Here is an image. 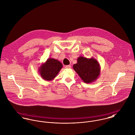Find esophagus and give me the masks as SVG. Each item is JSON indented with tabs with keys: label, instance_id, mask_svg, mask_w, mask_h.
Wrapping results in <instances>:
<instances>
[{
	"label": "esophagus",
	"instance_id": "1",
	"mask_svg": "<svg viewBox=\"0 0 135 135\" xmlns=\"http://www.w3.org/2000/svg\"><path fill=\"white\" fill-rule=\"evenodd\" d=\"M65 68L66 69H70V68H71V65H66V66H65Z\"/></svg>",
	"mask_w": 135,
	"mask_h": 135
}]
</instances>
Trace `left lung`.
Here are the masks:
<instances>
[{"instance_id":"1","label":"left lung","mask_w":135,"mask_h":135,"mask_svg":"<svg viewBox=\"0 0 135 135\" xmlns=\"http://www.w3.org/2000/svg\"><path fill=\"white\" fill-rule=\"evenodd\" d=\"M77 61L73 65V69L85 83H91L97 80L100 75V66L97 59L80 56Z\"/></svg>"}]
</instances>
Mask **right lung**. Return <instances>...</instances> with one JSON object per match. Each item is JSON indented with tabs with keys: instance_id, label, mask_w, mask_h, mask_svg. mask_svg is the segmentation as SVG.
I'll return each mask as SVG.
<instances>
[{
	"instance_id": "add662e5",
	"label": "right lung",
	"mask_w": 135,
	"mask_h": 135,
	"mask_svg": "<svg viewBox=\"0 0 135 135\" xmlns=\"http://www.w3.org/2000/svg\"><path fill=\"white\" fill-rule=\"evenodd\" d=\"M61 63L58 60L50 58L42 63L38 69L42 78L46 81L52 80L62 68Z\"/></svg>"
}]
</instances>
